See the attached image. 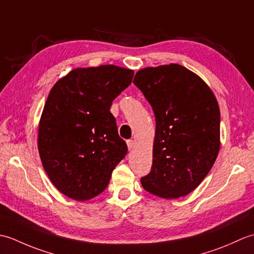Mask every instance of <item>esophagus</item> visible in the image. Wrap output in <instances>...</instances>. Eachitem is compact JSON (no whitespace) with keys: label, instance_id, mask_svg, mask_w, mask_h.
I'll list each match as a JSON object with an SVG mask.
<instances>
[{"label":"esophagus","instance_id":"esophagus-1","mask_svg":"<svg viewBox=\"0 0 254 254\" xmlns=\"http://www.w3.org/2000/svg\"><path fill=\"white\" fill-rule=\"evenodd\" d=\"M127 147H128V150H132L134 149V147H135V142L133 141V139H130V141H127Z\"/></svg>","mask_w":254,"mask_h":254}]
</instances>
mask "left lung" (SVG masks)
Returning a JSON list of instances; mask_svg holds the SVG:
<instances>
[{
  "instance_id": "obj_1",
  "label": "left lung",
  "mask_w": 254,
  "mask_h": 254,
  "mask_svg": "<svg viewBox=\"0 0 254 254\" xmlns=\"http://www.w3.org/2000/svg\"><path fill=\"white\" fill-rule=\"evenodd\" d=\"M133 83L153 108V166L141 179L161 198L186 196L199 186L217 158L220 112L216 97L190 69L171 63L145 67Z\"/></svg>"
}]
</instances>
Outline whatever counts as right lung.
Returning a JSON list of instances; mask_svg holds the SVG:
<instances>
[{
    "label": "right lung",
    "instance_id": "right-lung-1",
    "mask_svg": "<svg viewBox=\"0 0 254 254\" xmlns=\"http://www.w3.org/2000/svg\"><path fill=\"white\" fill-rule=\"evenodd\" d=\"M134 71L117 65L77 67L53 85L38 127L44 169L59 191L87 201L107 188L126 157L112 101L132 83Z\"/></svg>",
    "mask_w": 254,
    "mask_h": 254
}]
</instances>
